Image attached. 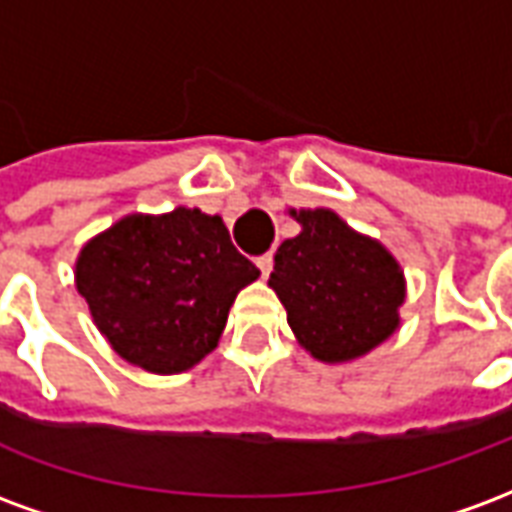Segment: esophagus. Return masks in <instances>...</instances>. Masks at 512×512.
Returning <instances> with one entry per match:
<instances>
[{
    "instance_id": "34e87169",
    "label": "esophagus",
    "mask_w": 512,
    "mask_h": 512,
    "mask_svg": "<svg viewBox=\"0 0 512 512\" xmlns=\"http://www.w3.org/2000/svg\"><path fill=\"white\" fill-rule=\"evenodd\" d=\"M255 263H257V268H260V274H263V277H268V271H271V255H260Z\"/></svg>"
}]
</instances>
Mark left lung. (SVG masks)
I'll return each instance as SVG.
<instances>
[{"label":"left lung","instance_id":"obj_1","mask_svg":"<svg viewBox=\"0 0 512 512\" xmlns=\"http://www.w3.org/2000/svg\"><path fill=\"white\" fill-rule=\"evenodd\" d=\"M290 216L301 233L279 244L268 288L296 340L326 365L370 354L400 326L403 268L381 241L356 233L329 208H290Z\"/></svg>","mask_w":512,"mask_h":512}]
</instances>
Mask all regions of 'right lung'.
I'll return each mask as SVG.
<instances>
[{"label": "right lung", "instance_id": "add662e5", "mask_svg": "<svg viewBox=\"0 0 512 512\" xmlns=\"http://www.w3.org/2000/svg\"><path fill=\"white\" fill-rule=\"evenodd\" d=\"M260 277L222 216L180 205L128 213L76 257V290L128 365L175 376L219 345L235 296Z\"/></svg>", "mask_w": 512, "mask_h": 512}]
</instances>
